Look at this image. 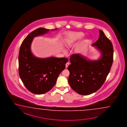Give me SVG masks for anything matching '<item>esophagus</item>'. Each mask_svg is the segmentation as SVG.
Returning <instances> with one entry per match:
<instances>
[{"label":"esophagus","instance_id":"34e87169","mask_svg":"<svg viewBox=\"0 0 127 127\" xmlns=\"http://www.w3.org/2000/svg\"><path fill=\"white\" fill-rule=\"evenodd\" d=\"M70 65V63L69 62H67L66 63V64H65V67L67 68L68 66V65Z\"/></svg>","mask_w":127,"mask_h":127}]
</instances>
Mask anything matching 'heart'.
Listing matches in <instances>:
<instances>
[{
	"mask_svg": "<svg viewBox=\"0 0 127 127\" xmlns=\"http://www.w3.org/2000/svg\"><path fill=\"white\" fill-rule=\"evenodd\" d=\"M85 36L82 32H70L65 35V44L67 48L74 47L78 41L82 39ZM81 47H79L78 50H80Z\"/></svg>",
	"mask_w": 127,
	"mask_h": 127,
	"instance_id": "b5f03b06",
	"label": "heart"
}]
</instances>
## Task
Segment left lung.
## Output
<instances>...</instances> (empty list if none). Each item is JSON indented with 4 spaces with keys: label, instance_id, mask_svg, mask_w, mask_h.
Masks as SVG:
<instances>
[{
    "label": "left lung",
    "instance_id": "1",
    "mask_svg": "<svg viewBox=\"0 0 127 127\" xmlns=\"http://www.w3.org/2000/svg\"><path fill=\"white\" fill-rule=\"evenodd\" d=\"M98 39L95 46L101 53L99 59L92 61L80 54L70 57L68 82L71 88L81 95H89L98 91L103 85L113 62V44L104 32L99 30Z\"/></svg>",
    "mask_w": 127,
    "mask_h": 127
}]
</instances>
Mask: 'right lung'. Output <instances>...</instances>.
Wrapping results in <instances>:
<instances>
[{
  "instance_id": "right-lung-1",
  "label": "right lung",
  "mask_w": 127,
  "mask_h": 127,
  "mask_svg": "<svg viewBox=\"0 0 127 127\" xmlns=\"http://www.w3.org/2000/svg\"><path fill=\"white\" fill-rule=\"evenodd\" d=\"M49 31V29L42 28L34 30L24 39L19 50L20 77L26 88L36 95L45 93L54 87L58 76L65 69V65L68 61L67 58L64 57L40 58L32 54L31 45L34 37L47 33Z\"/></svg>"
}]
</instances>
